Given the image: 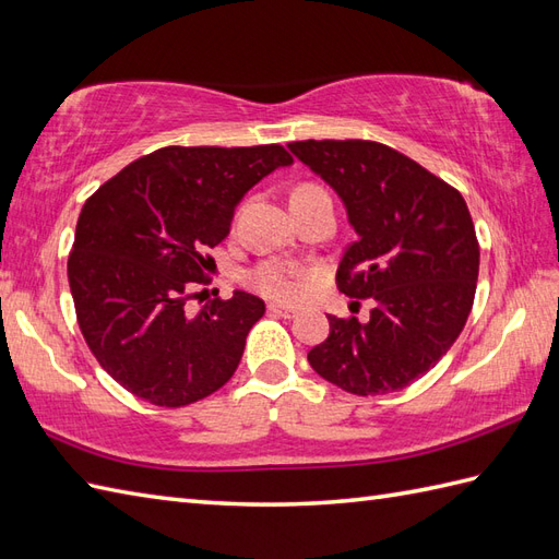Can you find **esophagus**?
<instances>
[{
  "label": "esophagus",
  "instance_id": "esophagus-1",
  "mask_svg": "<svg viewBox=\"0 0 559 559\" xmlns=\"http://www.w3.org/2000/svg\"><path fill=\"white\" fill-rule=\"evenodd\" d=\"M267 310H270V312H275V316L289 318V320L298 316V310H296L294 306H282V304H270V306H267Z\"/></svg>",
  "mask_w": 559,
  "mask_h": 559
}]
</instances>
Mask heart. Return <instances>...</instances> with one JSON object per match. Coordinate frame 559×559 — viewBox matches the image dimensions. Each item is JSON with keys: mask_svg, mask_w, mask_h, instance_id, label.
Returning a JSON list of instances; mask_svg holds the SVG:
<instances>
[{"mask_svg": "<svg viewBox=\"0 0 559 559\" xmlns=\"http://www.w3.org/2000/svg\"><path fill=\"white\" fill-rule=\"evenodd\" d=\"M320 189H322L320 185L304 182L294 189L292 197L304 194V192H320ZM249 284L255 292H261L270 298H277V301H296L304 292L301 270L287 263H277V261H267L253 267L249 272Z\"/></svg>", "mask_w": 559, "mask_h": 559, "instance_id": "1", "label": "heart"}]
</instances>
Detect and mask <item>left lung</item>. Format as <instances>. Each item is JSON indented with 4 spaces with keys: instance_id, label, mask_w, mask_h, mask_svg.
I'll list each match as a JSON object with an SVG mask.
<instances>
[{
    "instance_id": "left-lung-1",
    "label": "left lung",
    "mask_w": 559,
    "mask_h": 559,
    "mask_svg": "<svg viewBox=\"0 0 559 559\" xmlns=\"http://www.w3.org/2000/svg\"><path fill=\"white\" fill-rule=\"evenodd\" d=\"M289 152L334 189L358 235L338 292L374 301L367 322L326 316L330 336L308 362L356 396L401 391L445 356L472 310L479 241L467 203L386 144L306 140Z\"/></svg>"
}]
</instances>
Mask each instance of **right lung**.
<instances>
[{"mask_svg":"<svg viewBox=\"0 0 559 559\" xmlns=\"http://www.w3.org/2000/svg\"><path fill=\"white\" fill-rule=\"evenodd\" d=\"M294 158L280 144L163 146L94 192L68 255L75 316L94 358L134 396L197 403L235 374L261 298L235 292L197 316L187 301L229 235L237 203Z\"/></svg>","mask_w":559,"mask_h":559,"instance_id":"right-lung-1","label":"right lung"}]
</instances>
